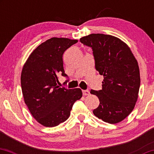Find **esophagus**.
Listing matches in <instances>:
<instances>
[{"label":"esophagus","mask_w":154,"mask_h":154,"mask_svg":"<svg viewBox=\"0 0 154 154\" xmlns=\"http://www.w3.org/2000/svg\"><path fill=\"white\" fill-rule=\"evenodd\" d=\"M82 93H83V95L84 96H87V95H89L90 93H89V90H83L82 91Z\"/></svg>","instance_id":"obj_1"}]
</instances>
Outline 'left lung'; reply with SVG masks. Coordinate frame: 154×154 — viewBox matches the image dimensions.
Listing matches in <instances>:
<instances>
[{
	"mask_svg": "<svg viewBox=\"0 0 154 154\" xmlns=\"http://www.w3.org/2000/svg\"><path fill=\"white\" fill-rule=\"evenodd\" d=\"M79 40L92 48L95 68L104 77L102 90L90 91L100 102L93 113L105 122L117 124L129 115L137 101L141 81L137 60L116 37L91 34Z\"/></svg>",
	"mask_w": 154,
	"mask_h": 154,
	"instance_id": "1",
	"label": "left lung"
}]
</instances>
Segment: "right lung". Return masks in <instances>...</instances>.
Instances as JSON below:
<instances>
[{
  "mask_svg": "<svg viewBox=\"0 0 154 154\" xmlns=\"http://www.w3.org/2000/svg\"><path fill=\"white\" fill-rule=\"evenodd\" d=\"M77 42L65 38H50L31 52L23 67L20 82L24 102L34 119L46 127L65 122L74 103L82 97L79 88L57 86L58 75L67 76L63 53Z\"/></svg>",
  "mask_w": 154,
  "mask_h": 154,
  "instance_id": "1",
  "label": "right lung"
}]
</instances>
